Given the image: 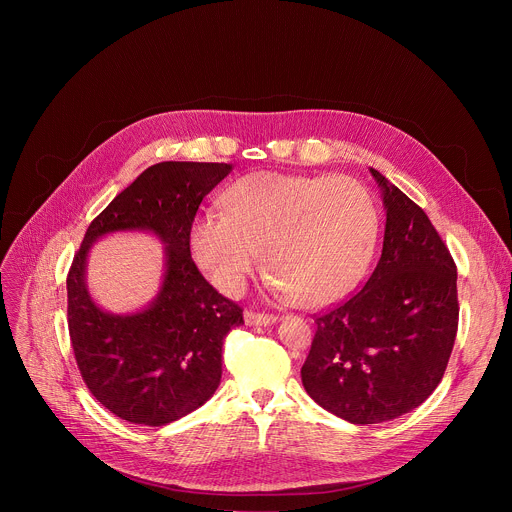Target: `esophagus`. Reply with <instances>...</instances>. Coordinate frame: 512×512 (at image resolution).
Wrapping results in <instances>:
<instances>
[{
  "instance_id": "obj_1",
  "label": "esophagus",
  "mask_w": 512,
  "mask_h": 512,
  "mask_svg": "<svg viewBox=\"0 0 512 512\" xmlns=\"http://www.w3.org/2000/svg\"><path fill=\"white\" fill-rule=\"evenodd\" d=\"M245 322H247L249 326H267V324L277 322V316H273V314H265V312L247 310V312H245Z\"/></svg>"
}]
</instances>
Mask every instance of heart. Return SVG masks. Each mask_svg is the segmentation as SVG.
I'll return each instance as SVG.
<instances>
[{
  "mask_svg": "<svg viewBox=\"0 0 512 512\" xmlns=\"http://www.w3.org/2000/svg\"><path fill=\"white\" fill-rule=\"evenodd\" d=\"M190 229L194 261L225 294H239L261 267L275 294L302 308L340 300L367 269L377 239V206L348 176L253 172Z\"/></svg>",
  "mask_w": 512,
  "mask_h": 512,
  "instance_id": "obj_1",
  "label": "heart"
}]
</instances>
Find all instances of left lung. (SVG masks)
<instances>
[{"instance_id": "left-lung-1", "label": "left lung", "mask_w": 512, "mask_h": 512, "mask_svg": "<svg viewBox=\"0 0 512 512\" xmlns=\"http://www.w3.org/2000/svg\"><path fill=\"white\" fill-rule=\"evenodd\" d=\"M387 210L381 259L356 294L314 316L308 395L358 425L395 419L440 385L458 332V271L427 214L373 170Z\"/></svg>"}]
</instances>
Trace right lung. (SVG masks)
Wrapping results in <instances>:
<instances>
[{
    "label": "right lung",
    "instance_id": "1",
    "mask_svg": "<svg viewBox=\"0 0 512 512\" xmlns=\"http://www.w3.org/2000/svg\"><path fill=\"white\" fill-rule=\"evenodd\" d=\"M233 164L162 162L141 172L93 218L66 275L68 334L81 377L113 415L166 425L212 397L223 375V340L243 308L202 277L190 229L202 198ZM152 230L167 245V277L148 310L113 317L94 306L84 283L88 247L115 230Z\"/></svg>",
    "mask_w": 512,
    "mask_h": 512
}]
</instances>
